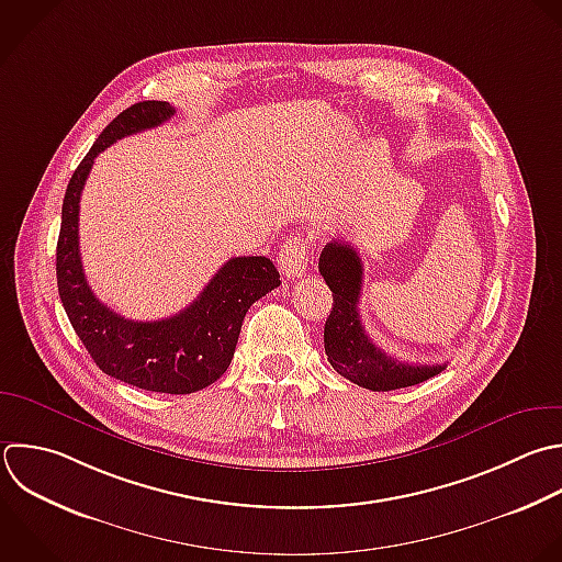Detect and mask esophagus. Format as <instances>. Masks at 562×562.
I'll use <instances>...</instances> for the list:
<instances>
[{"mask_svg": "<svg viewBox=\"0 0 562 562\" xmlns=\"http://www.w3.org/2000/svg\"><path fill=\"white\" fill-rule=\"evenodd\" d=\"M307 257H310V241L303 235H292L279 250V268L288 279L303 277L307 270Z\"/></svg>", "mask_w": 562, "mask_h": 562, "instance_id": "34e87169", "label": "esophagus"}]
</instances>
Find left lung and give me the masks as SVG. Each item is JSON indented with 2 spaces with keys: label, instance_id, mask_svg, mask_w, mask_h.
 <instances>
[{
  "label": "left lung",
  "instance_id": "left-lung-1",
  "mask_svg": "<svg viewBox=\"0 0 562 562\" xmlns=\"http://www.w3.org/2000/svg\"><path fill=\"white\" fill-rule=\"evenodd\" d=\"M318 270L331 290L334 305L325 321V353L336 373L369 391H393L419 384L446 364H411L391 358L367 336L358 301L362 261L347 241H329L318 259Z\"/></svg>",
  "mask_w": 562,
  "mask_h": 562
}]
</instances>
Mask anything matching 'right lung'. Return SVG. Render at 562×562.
Returning <instances> with one entry per match:
<instances>
[{
	"label": "right lung",
	"mask_w": 562,
	"mask_h": 562,
	"mask_svg": "<svg viewBox=\"0 0 562 562\" xmlns=\"http://www.w3.org/2000/svg\"><path fill=\"white\" fill-rule=\"evenodd\" d=\"M176 114L165 101L121 112L77 167L61 211L57 285L66 314L108 375L145 391L187 395L206 389L228 369L248 307L281 285L266 257H233L182 312L162 321H130L103 305L88 285L79 252V202L94 158L116 140L158 127Z\"/></svg>",
	"instance_id": "1"
}]
</instances>
